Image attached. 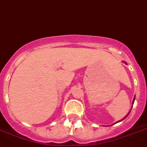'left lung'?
I'll return each instance as SVG.
<instances>
[{
  "mask_svg": "<svg viewBox=\"0 0 147 147\" xmlns=\"http://www.w3.org/2000/svg\"><path fill=\"white\" fill-rule=\"evenodd\" d=\"M134 100H135V98H134ZM134 100H133V104H134ZM128 115H129V114H128ZM128 115H127V116H126V117H125V118H123V119H125V118H127V116H128ZM121 121H122V120H121Z\"/></svg>",
  "mask_w": 147,
  "mask_h": 147,
  "instance_id": "8db88e82",
  "label": "left lung"
}]
</instances>
